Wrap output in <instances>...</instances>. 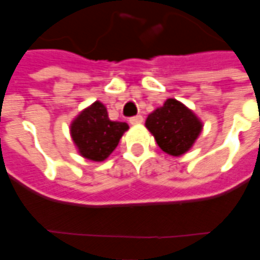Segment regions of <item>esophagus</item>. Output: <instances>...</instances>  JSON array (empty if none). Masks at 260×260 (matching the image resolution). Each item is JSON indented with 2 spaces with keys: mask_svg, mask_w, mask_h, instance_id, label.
Returning a JSON list of instances; mask_svg holds the SVG:
<instances>
[{
  "mask_svg": "<svg viewBox=\"0 0 260 260\" xmlns=\"http://www.w3.org/2000/svg\"><path fill=\"white\" fill-rule=\"evenodd\" d=\"M128 121H130V124H140V123H143V116H133L128 119Z\"/></svg>",
  "mask_w": 260,
  "mask_h": 260,
  "instance_id": "1",
  "label": "esophagus"
}]
</instances>
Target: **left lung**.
<instances>
[{"mask_svg": "<svg viewBox=\"0 0 260 260\" xmlns=\"http://www.w3.org/2000/svg\"><path fill=\"white\" fill-rule=\"evenodd\" d=\"M145 126L164 152L179 156L192 148L203 124L179 101L168 99L164 106L148 115Z\"/></svg>", "mask_w": 260, "mask_h": 260, "instance_id": "obj_1", "label": "left lung"}]
</instances>
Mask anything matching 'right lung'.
<instances>
[{"mask_svg":"<svg viewBox=\"0 0 260 260\" xmlns=\"http://www.w3.org/2000/svg\"><path fill=\"white\" fill-rule=\"evenodd\" d=\"M127 128V123L110 120L105 105L96 101L75 117L70 132L81 155L101 162L113 152Z\"/></svg>","mask_w":260,"mask_h":260,"instance_id":"1","label":"right lung"}]
</instances>
